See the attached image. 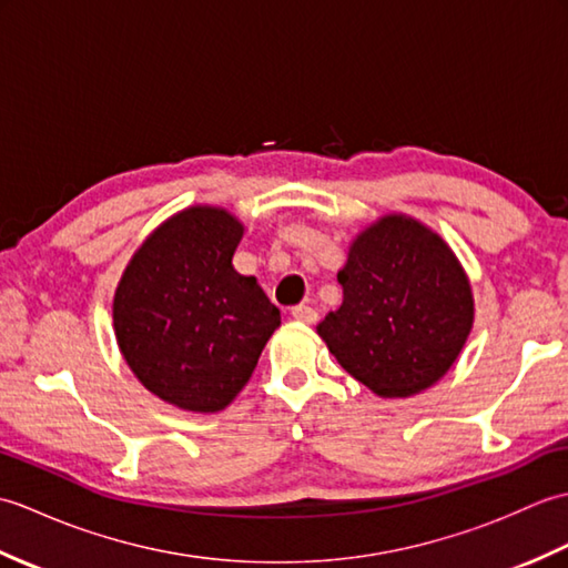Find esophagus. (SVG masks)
<instances>
[{"label":"esophagus","instance_id":"34e87169","mask_svg":"<svg viewBox=\"0 0 568 568\" xmlns=\"http://www.w3.org/2000/svg\"><path fill=\"white\" fill-rule=\"evenodd\" d=\"M291 315H293L295 322H303V324L317 322V310L310 307V305H295V307L291 310Z\"/></svg>","mask_w":568,"mask_h":568}]
</instances>
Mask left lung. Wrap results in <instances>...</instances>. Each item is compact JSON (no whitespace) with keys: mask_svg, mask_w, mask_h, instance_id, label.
Wrapping results in <instances>:
<instances>
[{"mask_svg":"<svg viewBox=\"0 0 568 568\" xmlns=\"http://www.w3.org/2000/svg\"><path fill=\"white\" fill-rule=\"evenodd\" d=\"M336 281L344 303L317 334L358 383L381 397H409L454 366L474 327V295L439 234L385 214L352 241Z\"/></svg>","mask_w":568,"mask_h":568,"instance_id":"8db88e82","label":"left lung"}]
</instances>
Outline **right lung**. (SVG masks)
Wrapping results in <instances>:
<instances>
[{"label":"right lung","instance_id":"add662e5","mask_svg":"<svg viewBox=\"0 0 568 568\" xmlns=\"http://www.w3.org/2000/svg\"><path fill=\"white\" fill-rule=\"evenodd\" d=\"M244 224L222 207H187L143 241L116 285V344L134 376L161 400L220 413L248 383L281 327L253 275L232 258Z\"/></svg>","mask_w":568,"mask_h":568}]
</instances>
